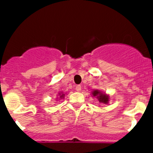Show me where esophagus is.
I'll use <instances>...</instances> for the list:
<instances>
[{
	"label": "esophagus",
	"mask_w": 153,
	"mask_h": 153,
	"mask_svg": "<svg viewBox=\"0 0 153 153\" xmlns=\"http://www.w3.org/2000/svg\"><path fill=\"white\" fill-rule=\"evenodd\" d=\"M76 90L77 92H79L81 90V86H79V85H78V86H76Z\"/></svg>",
	"instance_id": "obj_1"
}]
</instances>
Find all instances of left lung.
<instances>
[{"instance_id":"8db88e82","label":"left lung","mask_w":153,"mask_h":153,"mask_svg":"<svg viewBox=\"0 0 153 153\" xmlns=\"http://www.w3.org/2000/svg\"><path fill=\"white\" fill-rule=\"evenodd\" d=\"M92 96L96 98L100 101V102H102L104 104H108L109 103V95L106 94V93H102L101 91L98 90H94L92 92Z\"/></svg>"}]
</instances>
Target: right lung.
Here are the masks:
<instances>
[{
	"mask_svg": "<svg viewBox=\"0 0 153 153\" xmlns=\"http://www.w3.org/2000/svg\"><path fill=\"white\" fill-rule=\"evenodd\" d=\"M65 97V93H63V92H60V93H58V98H59V100L60 99H63Z\"/></svg>",
	"mask_w": 153,
	"mask_h": 153,
	"instance_id": "add662e5",
	"label": "right lung"
}]
</instances>
